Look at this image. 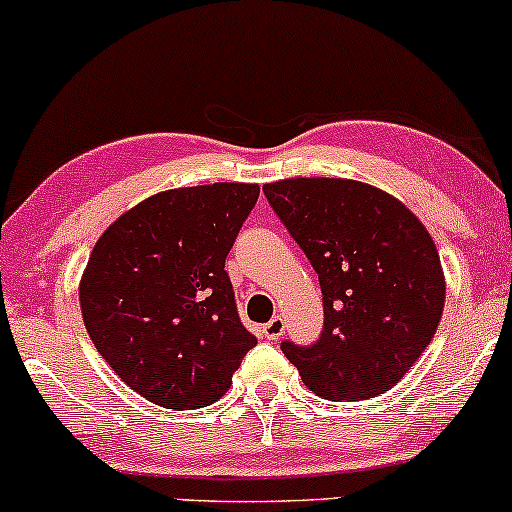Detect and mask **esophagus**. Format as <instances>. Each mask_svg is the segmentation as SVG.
Wrapping results in <instances>:
<instances>
[{
    "instance_id": "34e87169",
    "label": "esophagus",
    "mask_w": 512,
    "mask_h": 512,
    "mask_svg": "<svg viewBox=\"0 0 512 512\" xmlns=\"http://www.w3.org/2000/svg\"><path fill=\"white\" fill-rule=\"evenodd\" d=\"M284 317L281 315H274L272 320L267 322V325L262 327V334L269 339V342H276V339H281V334H284Z\"/></svg>"
}]
</instances>
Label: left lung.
I'll use <instances>...</instances> for the list:
<instances>
[{
	"instance_id": "1",
	"label": "left lung",
	"mask_w": 512,
	"mask_h": 512,
	"mask_svg": "<svg viewBox=\"0 0 512 512\" xmlns=\"http://www.w3.org/2000/svg\"><path fill=\"white\" fill-rule=\"evenodd\" d=\"M320 276L325 330L281 344L303 383L332 402L395 387L424 354L445 305L431 233L390 192L349 178H284L262 187Z\"/></svg>"
}]
</instances>
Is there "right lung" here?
Returning <instances> with one entry per match:
<instances>
[{
    "label": "right lung",
    "instance_id": "obj_1",
    "mask_svg": "<svg viewBox=\"0 0 512 512\" xmlns=\"http://www.w3.org/2000/svg\"><path fill=\"white\" fill-rule=\"evenodd\" d=\"M257 197L250 182L175 187L117 216L93 245L79 281L88 337L158 407L214 404L257 344L223 269Z\"/></svg>",
    "mask_w": 512,
    "mask_h": 512
}]
</instances>
